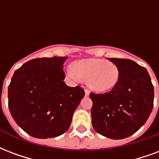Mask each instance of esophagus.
Here are the masks:
<instances>
[{"label": "esophagus", "mask_w": 159, "mask_h": 159, "mask_svg": "<svg viewBox=\"0 0 159 159\" xmlns=\"http://www.w3.org/2000/svg\"><path fill=\"white\" fill-rule=\"evenodd\" d=\"M89 94H90V92H89V90H88V89H85V96L86 97L89 96Z\"/></svg>", "instance_id": "obj_1"}]
</instances>
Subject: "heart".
<instances>
[{
  "label": "heart",
  "mask_w": 159,
  "mask_h": 159,
  "mask_svg": "<svg viewBox=\"0 0 159 159\" xmlns=\"http://www.w3.org/2000/svg\"><path fill=\"white\" fill-rule=\"evenodd\" d=\"M71 76L87 81L93 91L104 93L114 89L120 80V69L116 64L102 59H83L72 63Z\"/></svg>",
  "instance_id": "obj_1"
}]
</instances>
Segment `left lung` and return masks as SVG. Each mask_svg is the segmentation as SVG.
<instances>
[{
    "label": "left lung",
    "mask_w": 159,
    "mask_h": 159,
    "mask_svg": "<svg viewBox=\"0 0 159 159\" xmlns=\"http://www.w3.org/2000/svg\"><path fill=\"white\" fill-rule=\"evenodd\" d=\"M120 69L111 91L90 93L92 124L98 133L119 140L133 135L148 120L153 107L154 89L146 68L131 60L108 58Z\"/></svg>",
    "instance_id": "1"
}]
</instances>
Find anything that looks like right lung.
Instances as JSON below:
<instances>
[{"instance_id":"1","label":"right lung","mask_w":159,"mask_h":159,"mask_svg":"<svg viewBox=\"0 0 159 159\" xmlns=\"http://www.w3.org/2000/svg\"><path fill=\"white\" fill-rule=\"evenodd\" d=\"M67 56L37 58L18 68L8 87V107L18 126L35 138L56 137L69 129L84 97L79 86L64 82Z\"/></svg>"}]
</instances>
